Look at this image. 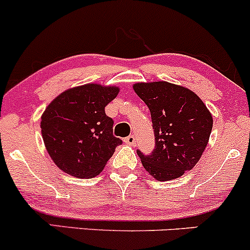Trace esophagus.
I'll return each mask as SVG.
<instances>
[{
  "mask_svg": "<svg viewBox=\"0 0 250 250\" xmlns=\"http://www.w3.org/2000/svg\"><path fill=\"white\" fill-rule=\"evenodd\" d=\"M124 142H125L126 144H128V146H136V137L133 136V135L127 136V137H126V138L124 139Z\"/></svg>",
  "mask_w": 250,
  "mask_h": 250,
  "instance_id": "34e87169",
  "label": "esophagus"
}]
</instances>
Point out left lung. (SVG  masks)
<instances>
[{
    "label": "left lung",
    "mask_w": 250,
    "mask_h": 250,
    "mask_svg": "<svg viewBox=\"0 0 250 250\" xmlns=\"http://www.w3.org/2000/svg\"><path fill=\"white\" fill-rule=\"evenodd\" d=\"M133 90L151 114L155 149L137 150L142 165L158 181L180 178L200 160L210 138L212 115L192 90L173 83L139 82Z\"/></svg>",
    "instance_id": "left-lung-1"
}]
</instances>
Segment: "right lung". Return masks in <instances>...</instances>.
Returning <instances> with one entry per match:
<instances>
[{"mask_svg": "<svg viewBox=\"0 0 250 250\" xmlns=\"http://www.w3.org/2000/svg\"><path fill=\"white\" fill-rule=\"evenodd\" d=\"M119 93L118 87L88 83L65 90L42 115V135L50 157L64 173L80 179L99 175L115 147L113 119L104 107Z\"/></svg>", "mask_w": 250, "mask_h": 250, "instance_id": "add662e5", "label": "right lung"}]
</instances>
